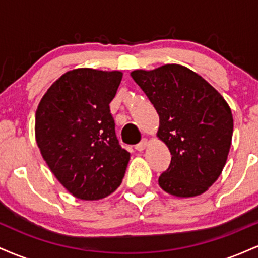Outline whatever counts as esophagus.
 Segmentation results:
<instances>
[{
    "label": "esophagus",
    "instance_id": "obj_1",
    "mask_svg": "<svg viewBox=\"0 0 258 258\" xmlns=\"http://www.w3.org/2000/svg\"><path fill=\"white\" fill-rule=\"evenodd\" d=\"M147 144H148V139H142L141 142H139L138 144H136L135 146V149L136 150H138V152H143L144 149H146V147H147Z\"/></svg>",
    "mask_w": 258,
    "mask_h": 258
}]
</instances>
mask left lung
<instances>
[{"instance_id": "obj_1", "label": "left lung", "mask_w": 258, "mask_h": 258, "mask_svg": "<svg viewBox=\"0 0 258 258\" xmlns=\"http://www.w3.org/2000/svg\"><path fill=\"white\" fill-rule=\"evenodd\" d=\"M131 76L158 111V137L172 155L159 185L179 198L203 194L226 165L233 136L229 105L209 82L183 65L135 70Z\"/></svg>"}]
</instances>
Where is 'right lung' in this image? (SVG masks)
I'll return each mask as SVG.
<instances>
[{
  "label": "right lung",
  "instance_id": "1",
  "mask_svg": "<svg viewBox=\"0 0 258 258\" xmlns=\"http://www.w3.org/2000/svg\"><path fill=\"white\" fill-rule=\"evenodd\" d=\"M120 72L80 68L61 75L36 110L35 135L44 161L69 193L98 200L114 193L130 153L121 148L110 112Z\"/></svg>",
  "mask_w": 258,
  "mask_h": 258
}]
</instances>
